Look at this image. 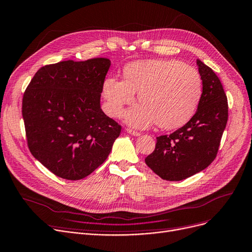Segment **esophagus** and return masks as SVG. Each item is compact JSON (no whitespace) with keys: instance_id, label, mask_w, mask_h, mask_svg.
I'll return each mask as SVG.
<instances>
[{"instance_id":"obj_1","label":"esophagus","mask_w":252,"mask_h":252,"mask_svg":"<svg viewBox=\"0 0 252 252\" xmlns=\"http://www.w3.org/2000/svg\"><path fill=\"white\" fill-rule=\"evenodd\" d=\"M126 132H127V133H129V134L133 135V136H139V135H140V133H139V132L134 131V130H132V129H129V128H126Z\"/></svg>"}]
</instances>
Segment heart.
I'll return each mask as SVG.
<instances>
[{"instance_id":"heart-1","label":"heart","mask_w":252,"mask_h":252,"mask_svg":"<svg viewBox=\"0 0 252 252\" xmlns=\"http://www.w3.org/2000/svg\"><path fill=\"white\" fill-rule=\"evenodd\" d=\"M135 92L140 104L129 109L125 121L147 128L155 123L164 129L183 126L193 117L203 92L202 77L193 67L177 60H151L128 64L124 79L108 77L103 86L108 113L118 117Z\"/></svg>"}]
</instances>
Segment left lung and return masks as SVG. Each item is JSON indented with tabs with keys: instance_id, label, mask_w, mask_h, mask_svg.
I'll list each match as a JSON object with an SVG mask.
<instances>
[{
	"instance_id": "1",
	"label": "left lung",
	"mask_w": 252,
	"mask_h": 252,
	"mask_svg": "<svg viewBox=\"0 0 252 252\" xmlns=\"http://www.w3.org/2000/svg\"><path fill=\"white\" fill-rule=\"evenodd\" d=\"M203 93L194 116L169 135L157 137L146 164L166 181H181L202 172L215 159L228 117L227 98L212 69L196 60Z\"/></svg>"
}]
</instances>
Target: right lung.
I'll use <instances>...</instances> for the list:
<instances>
[{"instance_id": "right-lung-1", "label": "right lung", "mask_w": 252, "mask_h": 252, "mask_svg": "<svg viewBox=\"0 0 252 252\" xmlns=\"http://www.w3.org/2000/svg\"><path fill=\"white\" fill-rule=\"evenodd\" d=\"M110 61L72 60L40 68L23 98L32 155L56 176L80 180L101 165L121 126L100 107Z\"/></svg>"}]
</instances>
